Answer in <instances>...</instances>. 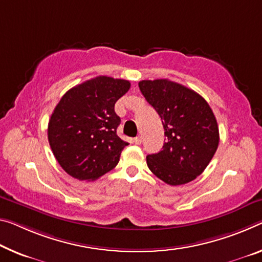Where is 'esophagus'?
I'll list each match as a JSON object with an SVG mask.
<instances>
[{"mask_svg": "<svg viewBox=\"0 0 262 262\" xmlns=\"http://www.w3.org/2000/svg\"><path fill=\"white\" fill-rule=\"evenodd\" d=\"M133 142H134L135 144H141V142H142V138H141V136H136Z\"/></svg>", "mask_w": 262, "mask_h": 262, "instance_id": "obj_1", "label": "esophagus"}]
</instances>
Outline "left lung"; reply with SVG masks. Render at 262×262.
Wrapping results in <instances>:
<instances>
[{
  "label": "left lung",
  "instance_id": "1",
  "mask_svg": "<svg viewBox=\"0 0 262 262\" xmlns=\"http://www.w3.org/2000/svg\"><path fill=\"white\" fill-rule=\"evenodd\" d=\"M139 87L159 113L167 138L161 151L147 156L148 168L169 185L189 183L204 171L218 148L212 110L194 91L168 79L142 80Z\"/></svg>",
  "mask_w": 262,
  "mask_h": 262
}]
</instances>
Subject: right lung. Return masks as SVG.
<instances>
[{"mask_svg": "<svg viewBox=\"0 0 262 262\" xmlns=\"http://www.w3.org/2000/svg\"><path fill=\"white\" fill-rule=\"evenodd\" d=\"M130 82L99 76L72 87L58 102L48 127V139L58 163L79 181H95L119 163L128 146L116 135L120 118L115 102Z\"/></svg>", "mask_w": 262, "mask_h": 262, "instance_id": "1", "label": "right lung"}]
</instances>
